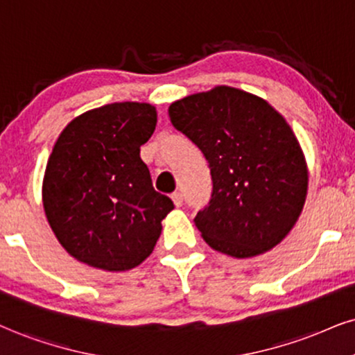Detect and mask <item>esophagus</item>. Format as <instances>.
Segmentation results:
<instances>
[{
  "label": "esophagus",
  "mask_w": 355,
  "mask_h": 355,
  "mask_svg": "<svg viewBox=\"0 0 355 355\" xmlns=\"http://www.w3.org/2000/svg\"><path fill=\"white\" fill-rule=\"evenodd\" d=\"M171 199H173V202L176 207H181L182 202H184V196H182L181 192H174V194L171 196Z\"/></svg>",
  "instance_id": "esophagus-1"
}]
</instances>
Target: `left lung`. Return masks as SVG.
<instances>
[{
	"label": "left lung",
	"instance_id": "obj_1",
	"mask_svg": "<svg viewBox=\"0 0 355 355\" xmlns=\"http://www.w3.org/2000/svg\"><path fill=\"white\" fill-rule=\"evenodd\" d=\"M168 112L211 166L212 199L194 218L205 243L234 258L277 247L308 194V164L286 120L266 100L227 85L176 100Z\"/></svg>",
	"mask_w": 355,
	"mask_h": 355
}]
</instances>
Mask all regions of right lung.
I'll return each instance as SVG.
<instances>
[{"instance_id": "obj_1", "label": "right lung", "mask_w": 355, "mask_h": 355, "mask_svg": "<svg viewBox=\"0 0 355 355\" xmlns=\"http://www.w3.org/2000/svg\"><path fill=\"white\" fill-rule=\"evenodd\" d=\"M156 121L153 105L118 102L76 116L57 138L44 173V212L82 263L128 271L155 250L161 220L174 209L139 157Z\"/></svg>"}]
</instances>
